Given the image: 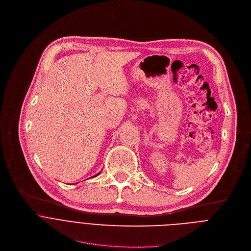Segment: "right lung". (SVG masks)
Wrapping results in <instances>:
<instances>
[{"mask_svg":"<svg viewBox=\"0 0 251 251\" xmlns=\"http://www.w3.org/2000/svg\"><path fill=\"white\" fill-rule=\"evenodd\" d=\"M99 174H100V173H99ZM99 174H97V175H95V176H93V177H96V176H98V175H99Z\"/></svg>","mask_w":251,"mask_h":251,"instance_id":"right-lung-1","label":"right lung"}]
</instances>
